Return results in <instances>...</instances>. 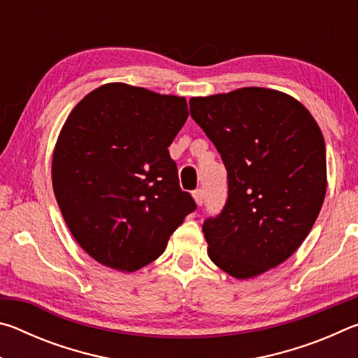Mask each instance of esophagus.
<instances>
[{
    "label": "esophagus",
    "mask_w": 358,
    "mask_h": 358,
    "mask_svg": "<svg viewBox=\"0 0 358 358\" xmlns=\"http://www.w3.org/2000/svg\"><path fill=\"white\" fill-rule=\"evenodd\" d=\"M192 197H194V201H196L199 207H201V205L203 203V189H202V187H199V189L192 191Z\"/></svg>",
    "instance_id": "obj_1"
}]
</instances>
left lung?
Instances as JSON below:
<instances>
[{
	"label": "left lung",
	"mask_w": 358,
	"mask_h": 358,
	"mask_svg": "<svg viewBox=\"0 0 358 358\" xmlns=\"http://www.w3.org/2000/svg\"><path fill=\"white\" fill-rule=\"evenodd\" d=\"M189 107L227 171L226 205L202 226L208 256L238 280L257 276L292 256L317 220L327 189L322 132L276 90L192 98Z\"/></svg>",
	"instance_id": "left-lung-1"
}]
</instances>
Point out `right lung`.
<instances>
[{"label":"right lung","mask_w":358,"mask_h":358,"mask_svg":"<svg viewBox=\"0 0 358 358\" xmlns=\"http://www.w3.org/2000/svg\"><path fill=\"white\" fill-rule=\"evenodd\" d=\"M187 115L185 98L107 83L66 120L53 191L71 234L99 264L120 271L148 265L197 208L169 155Z\"/></svg>","instance_id":"add662e5"}]
</instances>
